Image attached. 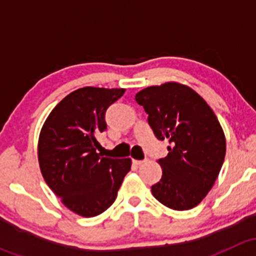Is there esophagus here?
<instances>
[{"mask_svg":"<svg viewBox=\"0 0 256 256\" xmlns=\"http://www.w3.org/2000/svg\"><path fill=\"white\" fill-rule=\"evenodd\" d=\"M132 162L136 166H141V164H144L146 162V160H132Z\"/></svg>","mask_w":256,"mask_h":256,"instance_id":"1","label":"esophagus"}]
</instances>
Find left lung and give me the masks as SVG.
Instances as JSON below:
<instances>
[{"label":"left lung","instance_id":"1","mask_svg":"<svg viewBox=\"0 0 256 256\" xmlns=\"http://www.w3.org/2000/svg\"><path fill=\"white\" fill-rule=\"evenodd\" d=\"M135 100L148 114L156 138L171 144L168 154L158 160L162 178L151 187L152 194L174 210L196 207L213 187L226 157V136L216 114L180 82L148 86Z\"/></svg>","mask_w":256,"mask_h":256}]
</instances>
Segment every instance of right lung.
Masks as SVG:
<instances>
[{
	"mask_svg": "<svg viewBox=\"0 0 256 256\" xmlns=\"http://www.w3.org/2000/svg\"><path fill=\"white\" fill-rule=\"evenodd\" d=\"M125 89L85 86L66 95L43 125L38 161L46 183L66 208L95 216L115 202L130 158L98 154L96 138L106 130L105 112Z\"/></svg>",
	"mask_w": 256,
	"mask_h": 256,
	"instance_id": "1",
	"label": "right lung"
}]
</instances>
